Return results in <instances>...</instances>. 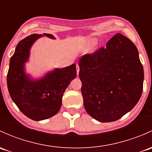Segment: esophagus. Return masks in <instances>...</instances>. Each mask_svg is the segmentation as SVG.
<instances>
[{
	"instance_id": "esophagus-1",
	"label": "esophagus",
	"mask_w": 152,
	"mask_h": 152,
	"mask_svg": "<svg viewBox=\"0 0 152 152\" xmlns=\"http://www.w3.org/2000/svg\"><path fill=\"white\" fill-rule=\"evenodd\" d=\"M76 72H77V74H79V65H76Z\"/></svg>"
}]
</instances>
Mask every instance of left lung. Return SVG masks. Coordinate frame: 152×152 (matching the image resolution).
Returning <instances> with one entry per match:
<instances>
[{
    "instance_id": "8db88e82",
    "label": "left lung",
    "mask_w": 152,
    "mask_h": 152,
    "mask_svg": "<svg viewBox=\"0 0 152 152\" xmlns=\"http://www.w3.org/2000/svg\"><path fill=\"white\" fill-rule=\"evenodd\" d=\"M79 66L84 108L98 122L118 120L140 100L143 65L135 44L120 33L105 48L81 57Z\"/></svg>"
}]
</instances>
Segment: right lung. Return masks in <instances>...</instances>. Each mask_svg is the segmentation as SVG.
I'll return each mask as SVG.
<instances>
[{"mask_svg":"<svg viewBox=\"0 0 152 152\" xmlns=\"http://www.w3.org/2000/svg\"><path fill=\"white\" fill-rule=\"evenodd\" d=\"M43 36L55 39L49 33L33 34L17 44L7 74L8 89L12 100L25 116L35 121L44 120L57 114L65 89L76 77V64L56 68L39 78L27 73L25 64L29 62L31 47Z\"/></svg>","mask_w":152,"mask_h":152,"instance_id":"1","label":"right lung"}]
</instances>
